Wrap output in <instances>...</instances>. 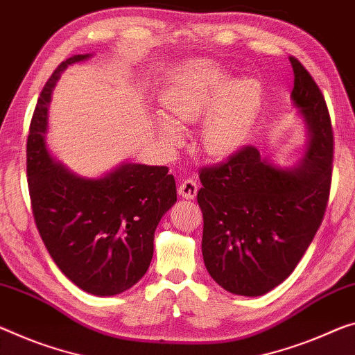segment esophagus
Listing matches in <instances>:
<instances>
[{
    "mask_svg": "<svg viewBox=\"0 0 355 355\" xmlns=\"http://www.w3.org/2000/svg\"><path fill=\"white\" fill-rule=\"evenodd\" d=\"M196 190H198V184H196L195 179L187 178V179H184L181 185H179L178 192H179V195L182 196V198L193 200L195 195H196Z\"/></svg>",
    "mask_w": 355,
    "mask_h": 355,
    "instance_id": "1",
    "label": "esophagus"
}]
</instances>
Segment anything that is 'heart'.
Here are the masks:
<instances>
[{
	"label": "heart",
	"instance_id": "heart-1",
	"mask_svg": "<svg viewBox=\"0 0 355 355\" xmlns=\"http://www.w3.org/2000/svg\"><path fill=\"white\" fill-rule=\"evenodd\" d=\"M168 119L157 121L166 143L181 139L178 123L196 122L206 114L200 139L206 154L225 155L243 143L261 105V85L252 78L230 80L209 60H198L179 69L162 94Z\"/></svg>",
	"mask_w": 355,
	"mask_h": 355
}]
</instances>
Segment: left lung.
Segmentation results:
<instances>
[{
    "instance_id": "left-lung-1",
    "label": "left lung",
    "mask_w": 355,
    "mask_h": 355,
    "mask_svg": "<svg viewBox=\"0 0 355 355\" xmlns=\"http://www.w3.org/2000/svg\"><path fill=\"white\" fill-rule=\"evenodd\" d=\"M293 68L292 100L306 119L309 147L292 170H277L243 146L200 170L206 270L227 292L259 297L286 281L318 233L329 203L334 128L325 98L306 68Z\"/></svg>"
}]
</instances>
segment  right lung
Listing matches in <instances>:
<instances>
[{"label": "right lung", "mask_w": 355, "mask_h": 355, "mask_svg": "<svg viewBox=\"0 0 355 355\" xmlns=\"http://www.w3.org/2000/svg\"><path fill=\"white\" fill-rule=\"evenodd\" d=\"M85 58L60 63L37 98L26 141V181L37 232L60 271L83 291L111 297L146 275L155 228L178 195L168 166L123 163L87 179L49 155L44 135L52 89L68 64Z\"/></svg>", "instance_id": "obj_1"}]
</instances>
